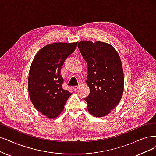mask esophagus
Returning a JSON list of instances; mask_svg holds the SVG:
<instances>
[{"label":"esophagus","mask_w":156,"mask_h":156,"mask_svg":"<svg viewBox=\"0 0 156 156\" xmlns=\"http://www.w3.org/2000/svg\"><path fill=\"white\" fill-rule=\"evenodd\" d=\"M79 87H80V86H78V85H75V86H73V89H74V90H76Z\"/></svg>","instance_id":"34e87169"}]
</instances>
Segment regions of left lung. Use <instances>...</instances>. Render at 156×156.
<instances>
[{
  "instance_id": "left-lung-1",
  "label": "left lung",
  "mask_w": 156,
  "mask_h": 156,
  "mask_svg": "<svg viewBox=\"0 0 156 156\" xmlns=\"http://www.w3.org/2000/svg\"><path fill=\"white\" fill-rule=\"evenodd\" d=\"M78 47L87 64L86 82L90 93L84 98L87 109L94 116H105L117 106L123 93V71L119 56L111 45L99 41H82Z\"/></svg>"
}]
</instances>
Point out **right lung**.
I'll return each mask as SVG.
<instances>
[{
	"label": "right lung",
	"instance_id": "1",
	"mask_svg": "<svg viewBox=\"0 0 156 156\" xmlns=\"http://www.w3.org/2000/svg\"><path fill=\"white\" fill-rule=\"evenodd\" d=\"M77 42L53 43L40 49L31 63L28 78L29 94L37 111L49 118L57 117L72 93L63 89L60 70Z\"/></svg>",
	"mask_w": 156,
	"mask_h": 156
}]
</instances>
